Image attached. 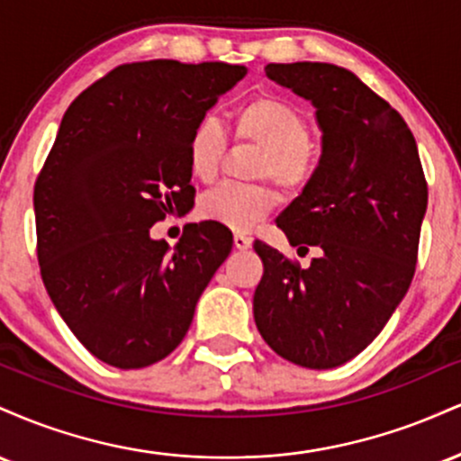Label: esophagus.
<instances>
[{
    "mask_svg": "<svg viewBox=\"0 0 461 461\" xmlns=\"http://www.w3.org/2000/svg\"><path fill=\"white\" fill-rule=\"evenodd\" d=\"M251 245H253L251 238H247V236H242V234H236L234 236V247L238 249V251H247V249H251Z\"/></svg>",
    "mask_w": 461,
    "mask_h": 461,
    "instance_id": "esophagus-1",
    "label": "esophagus"
}]
</instances>
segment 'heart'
<instances>
[{"label":"heart","instance_id":"heart-1","mask_svg":"<svg viewBox=\"0 0 461 461\" xmlns=\"http://www.w3.org/2000/svg\"><path fill=\"white\" fill-rule=\"evenodd\" d=\"M240 140L260 147L251 168L253 177H271L285 190H299L312 177L316 151L310 121L297 105L262 95L249 99L234 114ZM225 151V134L212 116L194 123L186 142L188 168L199 182H212ZM277 205V194L264 184H221L201 194L197 212L203 221L234 231H249Z\"/></svg>","mask_w":461,"mask_h":461}]
</instances>
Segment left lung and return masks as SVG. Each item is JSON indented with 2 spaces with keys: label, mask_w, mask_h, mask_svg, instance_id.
Masks as SVG:
<instances>
[{
  "label": "left lung",
  "mask_w": 461,
  "mask_h": 461,
  "mask_svg": "<svg viewBox=\"0 0 461 461\" xmlns=\"http://www.w3.org/2000/svg\"><path fill=\"white\" fill-rule=\"evenodd\" d=\"M264 71L316 108L319 167L275 223L293 247L321 253L301 268L256 240L264 275L253 319L277 356L336 368L379 336L410 288L427 212L425 173L403 116L351 71L327 62Z\"/></svg>",
  "instance_id": "1"
}]
</instances>
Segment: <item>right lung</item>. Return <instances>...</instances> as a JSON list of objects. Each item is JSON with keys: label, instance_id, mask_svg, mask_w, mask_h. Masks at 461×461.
<instances>
[{"label": "right lung", "instance_id": "right-lung-1", "mask_svg": "<svg viewBox=\"0 0 461 461\" xmlns=\"http://www.w3.org/2000/svg\"><path fill=\"white\" fill-rule=\"evenodd\" d=\"M245 76L227 62H134L62 116L34 186L41 275L68 330L110 366L167 357L230 256L219 223H188L173 249L149 230L193 203L190 131Z\"/></svg>", "mask_w": 461, "mask_h": 461}]
</instances>
